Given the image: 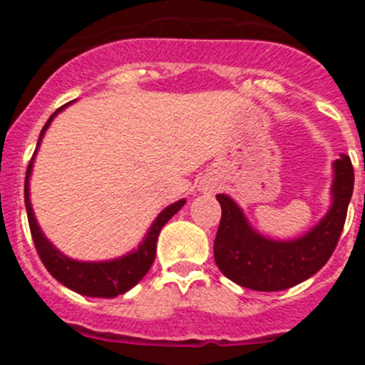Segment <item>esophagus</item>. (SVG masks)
<instances>
[{
	"label": "esophagus",
	"mask_w": 365,
	"mask_h": 365,
	"mask_svg": "<svg viewBox=\"0 0 365 365\" xmlns=\"http://www.w3.org/2000/svg\"><path fill=\"white\" fill-rule=\"evenodd\" d=\"M199 190H201V192H205V193H210V192H214V190H215V185L208 182V180H202L201 185H199Z\"/></svg>",
	"instance_id": "34e87169"
}]
</instances>
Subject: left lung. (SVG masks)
I'll return each instance as SVG.
<instances>
[{"label": "left lung", "instance_id": "obj_1", "mask_svg": "<svg viewBox=\"0 0 365 365\" xmlns=\"http://www.w3.org/2000/svg\"><path fill=\"white\" fill-rule=\"evenodd\" d=\"M353 185V164L347 155H341L333 163L327 214L294 240H272L263 235L248 222L243 208L234 199L217 193L222 214L214 257L219 270L237 285L261 292L285 291L309 279L327 263L336 248Z\"/></svg>", "mask_w": 365, "mask_h": 365}]
</instances>
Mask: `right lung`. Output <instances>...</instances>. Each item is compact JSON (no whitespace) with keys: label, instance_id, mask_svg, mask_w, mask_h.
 Listing matches in <instances>:
<instances>
[{"label":"right lung","instance_id":"add662e5","mask_svg":"<svg viewBox=\"0 0 365 365\" xmlns=\"http://www.w3.org/2000/svg\"><path fill=\"white\" fill-rule=\"evenodd\" d=\"M67 106L56 109L51 115V118L45 122L43 130H41L40 138H38V146L34 155H32L31 163L27 168V175H25V208H27V217H29V227H31L32 241L36 245V250L40 254L41 261H43L45 269L49 270L51 276L54 279L66 285L71 291L78 292L83 296H91V298H115L118 294H124L130 289H133L140 279L146 276L150 270L151 263L155 261V252H157V240L166 225L177 212L185 206L186 199L172 202L160 212L155 221L151 222V227L148 228L144 240L138 243L137 248H133L131 252L124 254L115 259H106V261H78L73 257L66 256L60 252L53 243H51L45 234L41 232L40 225L36 221V215L32 210L31 205V173H32V164H34V157L38 153L41 140H43L45 131L49 130L51 122L54 120L58 113L63 111Z\"/></svg>","mask_w":365,"mask_h":365}]
</instances>
